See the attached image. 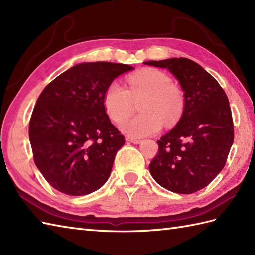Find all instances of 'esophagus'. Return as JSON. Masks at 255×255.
<instances>
[{
	"instance_id": "esophagus-1",
	"label": "esophagus",
	"mask_w": 255,
	"mask_h": 255,
	"mask_svg": "<svg viewBox=\"0 0 255 255\" xmlns=\"http://www.w3.org/2000/svg\"><path fill=\"white\" fill-rule=\"evenodd\" d=\"M126 140L128 142H131V143H134V144H139L140 142H141V140H140V139H134V138H130V137H127Z\"/></svg>"
}]
</instances>
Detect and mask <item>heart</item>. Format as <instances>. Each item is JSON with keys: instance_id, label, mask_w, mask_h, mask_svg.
<instances>
[{"instance_id": "heart-1", "label": "heart", "mask_w": 255, "mask_h": 255, "mask_svg": "<svg viewBox=\"0 0 255 255\" xmlns=\"http://www.w3.org/2000/svg\"><path fill=\"white\" fill-rule=\"evenodd\" d=\"M144 99L140 105L142 114L129 119L122 130L133 138L151 136L161 130L163 121L173 125L180 117L183 99L171 80L156 69H144L127 78V89L117 82L107 86L104 107L114 123L122 124L131 115L134 102Z\"/></svg>"}]
</instances>
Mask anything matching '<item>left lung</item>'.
Masks as SVG:
<instances>
[{
  "mask_svg": "<svg viewBox=\"0 0 255 255\" xmlns=\"http://www.w3.org/2000/svg\"><path fill=\"white\" fill-rule=\"evenodd\" d=\"M164 68L184 92V111L176 126L158 141L149 170L167 191L192 194L224 169L232 143L234 122L225 91L206 70L187 58L143 62Z\"/></svg>",
  "mask_w": 255,
  "mask_h": 255,
  "instance_id": "left-lung-1",
  "label": "left lung"
}]
</instances>
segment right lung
<instances>
[{
    "label": "right lung",
    "instance_id": "right-lung-1",
    "mask_svg": "<svg viewBox=\"0 0 255 255\" xmlns=\"http://www.w3.org/2000/svg\"><path fill=\"white\" fill-rule=\"evenodd\" d=\"M132 69L123 63H79L38 97L29 141L36 166L57 191L88 195L108 180L125 138L107 116L104 94L114 79Z\"/></svg>",
    "mask_w": 255,
    "mask_h": 255
}]
</instances>
